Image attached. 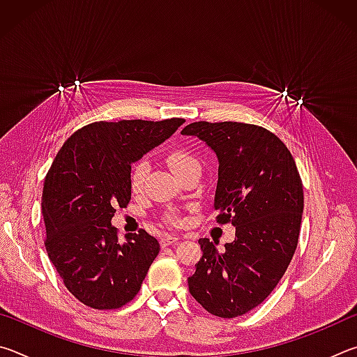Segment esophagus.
Masks as SVG:
<instances>
[{"label":"esophagus","instance_id":"1","mask_svg":"<svg viewBox=\"0 0 357 357\" xmlns=\"http://www.w3.org/2000/svg\"><path fill=\"white\" fill-rule=\"evenodd\" d=\"M178 241H179V238L174 236V234H164V236L160 238V245H162V247H167V245L176 244Z\"/></svg>","mask_w":357,"mask_h":357}]
</instances>
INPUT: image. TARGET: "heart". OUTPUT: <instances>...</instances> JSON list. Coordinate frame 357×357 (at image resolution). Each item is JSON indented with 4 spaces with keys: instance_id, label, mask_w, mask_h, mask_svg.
I'll return each instance as SVG.
<instances>
[{
    "instance_id": "1",
    "label": "heart",
    "mask_w": 357,
    "mask_h": 357,
    "mask_svg": "<svg viewBox=\"0 0 357 357\" xmlns=\"http://www.w3.org/2000/svg\"><path fill=\"white\" fill-rule=\"evenodd\" d=\"M167 164L170 165V168L174 172L176 176H181V174L192 172V170H202L200 160H198L195 155L185 149H174V151H172V153H168ZM146 168L148 167L144 160H138L134 165H132L129 179H130V187L134 192H140L143 189ZM165 219L170 223H178L179 215L176 213H173V211H170V213L165 214Z\"/></svg>"
}]
</instances>
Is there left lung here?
I'll return each instance as SVG.
<instances>
[{
    "label": "left lung",
    "mask_w": 357,
    "mask_h": 357,
    "mask_svg": "<svg viewBox=\"0 0 357 357\" xmlns=\"http://www.w3.org/2000/svg\"><path fill=\"white\" fill-rule=\"evenodd\" d=\"M181 134L214 149L215 220L236 227L223 250L206 238L198 241L203 257L187 279L189 291L215 317H241L268 298L298 247L304 209L298 167L285 143L261 126L198 121Z\"/></svg>",
    "instance_id": "1"
}]
</instances>
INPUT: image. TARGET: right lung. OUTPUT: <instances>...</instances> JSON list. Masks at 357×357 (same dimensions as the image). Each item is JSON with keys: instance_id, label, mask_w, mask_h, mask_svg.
<instances>
[{"instance_id": "add662e5", "label": "right lung", "mask_w": 357, "mask_h": 357, "mask_svg": "<svg viewBox=\"0 0 357 357\" xmlns=\"http://www.w3.org/2000/svg\"><path fill=\"white\" fill-rule=\"evenodd\" d=\"M183 123L96 121L58 151L42 189L45 249L64 287L84 305L119 309L140 291L160 245L144 229L121 244L112 217L130 202L132 162Z\"/></svg>"}]
</instances>
